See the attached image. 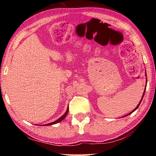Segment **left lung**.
Returning <instances> with one entry per match:
<instances>
[{
	"instance_id": "1",
	"label": "left lung",
	"mask_w": 156,
	"mask_h": 156,
	"mask_svg": "<svg viewBox=\"0 0 156 156\" xmlns=\"http://www.w3.org/2000/svg\"><path fill=\"white\" fill-rule=\"evenodd\" d=\"M147 80H146V84H147ZM145 88H146V86H145ZM145 90H144V94H143V97H142V98H141V101H140V103H139L138 104V105L137 106V107H136V108H135V109H134V110L133 111H131V112H130V113H129L128 115H125V116H127V115H129V114H131V113H132V112H134L135 110H136V109L139 107V106H140V103H141V101H142V99H143V97H144V94H145Z\"/></svg>"
}]
</instances>
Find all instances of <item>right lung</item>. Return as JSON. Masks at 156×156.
<instances>
[{
  "label": "right lung",
  "mask_w": 156,
  "mask_h": 156,
  "mask_svg": "<svg viewBox=\"0 0 156 156\" xmlns=\"http://www.w3.org/2000/svg\"><path fill=\"white\" fill-rule=\"evenodd\" d=\"M68 109H69V108L68 107V108H67V111H66V112H65V114H64V115H62L60 118H59L58 119H57V120H56L55 121H54V122H50V123H48V124L44 125H54V124L58 123V122H59L62 121V120H64V119H65V117H66V115H67V114H68Z\"/></svg>",
  "instance_id": "right-lung-1"
}]
</instances>
